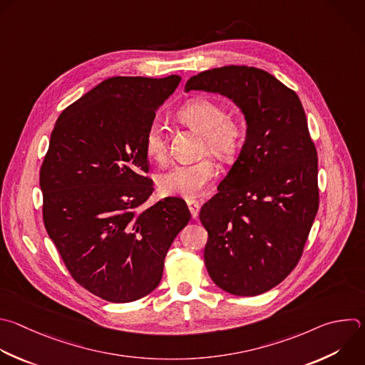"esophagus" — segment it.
Segmentation results:
<instances>
[{
  "label": "esophagus",
  "mask_w": 365,
  "mask_h": 365,
  "mask_svg": "<svg viewBox=\"0 0 365 365\" xmlns=\"http://www.w3.org/2000/svg\"><path fill=\"white\" fill-rule=\"evenodd\" d=\"M186 203H187V207H189V210H190L192 217H193V219H196V217H197V215H199V209H200L199 202H197V200H187Z\"/></svg>",
  "instance_id": "34e87169"
}]
</instances>
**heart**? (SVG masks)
Instances as JSON below:
<instances>
[{
	"label": "heart",
	"mask_w": 365,
	"mask_h": 365,
	"mask_svg": "<svg viewBox=\"0 0 365 365\" xmlns=\"http://www.w3.org/2000/svg\"><path fill=\"white\" fill-rule=\"evenodd\" d=\"M178 117L203 138V149L220 159H230L244 140V130L236 121L226 118L222 104L210 98H192L185 103ZM145 150L149 158L163 162L168 156V143L160 125L153 123L145 138ZM217 166L205 158L193 163H178L158 176V187L166 196L186 199L197 197L217 176Z\"/></svg>",
	"instance_id": "b5f03b06"
}]
</instances>
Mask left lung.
Returning <instances> with one entry per match:
<instances>
[{
  "label": "left lung",
  "mask_w": 365,
  "mask_h": 365,
  "mask_svg": "<svg viewBox=\"0 0 365 365\" xmlns=\"http://www.w3.org/2000/svg\"><path fill=\"white\" fill-rule=\"evenodd\" d=\"M192 90L229 98L245 117V142L199 217L212 281L255 297L297 267L318 210V158L305 111L295 91L255 67L202 71L186 81Z\"/></svg>",
  "instance_id": "obj_1"
}]
</instances>
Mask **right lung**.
<instances>
[{
  "instance_id": "add662e5",
  "label": "right lung",
  "mask_w": 365,
  "mask_h": 365,
  "mask_svg": "<svg viewBox=\"0 0 365 365\" xmlns=\"http://www.w3.org/2000/svg\"><path fill=\"white\" fill-rule=\"evenodd\" d=\"M182 77H111L57 118L40 172L43 217L71 277L110 302L150 294L190 213L166 197L138 213L153 183L145 138Z\"/></svg>"
}]
</instances>
